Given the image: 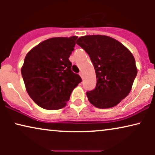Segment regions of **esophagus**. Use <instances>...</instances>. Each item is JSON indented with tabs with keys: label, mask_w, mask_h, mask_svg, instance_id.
<instances>
[{
	"label": "esophagus",
	"mask_w": 155,
	"mask_h": 155,
	"mask_svg": "<svg viewBox=\"0 0 155 155\" xmlns=\"http://www.w3.org/2000/svg\"><path fill=\"white\" fill-rule=\"evenodd\" d=\"M79 75H80V77H81L82 78V77H83V75H82V72H80Z\"/></svg>",
	"instance_id": "obj_1"
}]
</instances>
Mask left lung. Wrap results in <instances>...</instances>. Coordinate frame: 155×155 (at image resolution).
Segmentation results:
<instances>
[{
	"instance_id": "8db88e82",
	"label": "left lung",
	"mask_w": 155,
	"mask_h": 155,
	"mask_svg": "<svg viewBox=\"0 0 155 155\" xmlns=\"http://www.w3.org/2000/svg\"><path fill=\"white\" fill-rule=\"evenodd\" d=\"M89 54L96 73L94 90L87 92L95 107H115L128 96L137 73L134 56L126 46L105 35H86L76 42Z\"/></svg>"
}]
</instances>
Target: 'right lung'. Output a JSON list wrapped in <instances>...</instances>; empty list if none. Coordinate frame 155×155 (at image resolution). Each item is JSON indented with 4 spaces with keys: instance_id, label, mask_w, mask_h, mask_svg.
I'll use <instances>...</instances> for the list:
<instances>
[{
    "instance_id": "right-lung-1",
    "label": "right lung",
    "mask_w": 155,
    "mask_h": 155,
    "mask_svg": "<svg viewBox=\"0 0 155 155\" xmlns=\"http://www.w3.org/2000/svg\"><path fill=\"white\" fill-rule=\"evenodd\" d=\"M78 37H54L27 53L21 73L26 90L40 107L60 109L66 106L72 91L82 81L71 71L70 55Z\"/></svg>"
}]
</instances>
